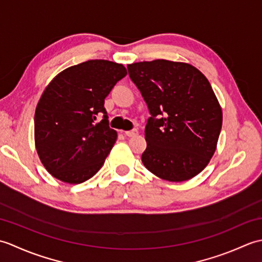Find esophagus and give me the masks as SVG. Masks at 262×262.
<instances>
[{"label":"esophagus","instance_id":"1","mask_svg":"<svg viewBox=\"0 0 262 262\" xmlns=\"http://www.w3.org/2000/svg\"><path fill=\"white\" fill-rule=\"evenodd\" d=\"M125 135L128 137H132V136H135L137 135V129H132V130H127L125 132Z\"/></svg>","mask_w":262,"mask_h":262}]
</instances>
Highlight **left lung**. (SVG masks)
Returning <instances> with one entry per match:
<instances>
[{"instance_id":"8db88e82","label":"left lung","mask_w":262,"mask_h":262,"mask_svg":"<svg viewBox=\"0 0 262 262\" xmlns=\"http://www.w3.org/2000/svg\"><path fill=\"white\" fill-rule=\"evenodd\" d=\"M127 70L151 115L143 164L161 179H191L213 157L223 120L208 80L190 64L166 59L129 64Z\"/></svg>"}]
</instances>
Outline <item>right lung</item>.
Instances as JSON below:
<instances>
[{
  "mask_svg": "<svg viewBox=\"0 0 262 262\" xmlns=\"http://www.w3.org/2000/svg\"><path fill=\"white\" fill-rule=\"evenodd\" d=\"M126 74L121 64L91 59L60 72L45 89L36 108L35 142L56 179L82 183L101 169L117 140L104 99Z\"/></svg>",
  "mask_w": 262,
  "mask_h": 262,
  "instance_id": "1",
  "label": "right lung"
}]
</instances>
